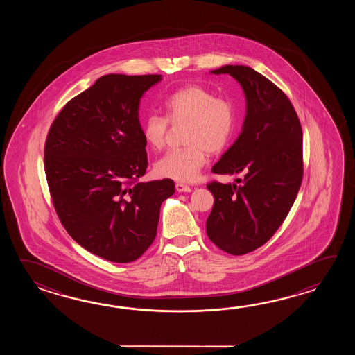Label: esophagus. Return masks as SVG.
Masks as SVG:
<instances>
[{
	"label": "esophagus",
	"mask_w": 355,
	"mask_h": 355,
	"mask_svg": "<svg viewBox=\"0 0 355 355\" xmlns=\"http://www.w3.org/2000/svg\"><path fill=\"white\" fill-rule=\"evenodd\" d=\"M176 190L179 191V193H190L191 191V188L188 187V185H185V184H181V182H176Z\"/></svg>",
	"instance_id": "esophagus-1"
}]
</instances>
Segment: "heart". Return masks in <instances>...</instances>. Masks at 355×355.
<instances>
[{
    "instance_id": "1",
    "label": "heart",
    "mask_w": 355,
    "mask_h": 355,
    "mask_svg": "<svg viewBox=\"0 0 355 355\" xmlns=\"http://www.w3.org/2000/svg\"><path fill=\"white\" fill-rule=\"evenodd\" d=\"M165 116L148 114L142 121V136L153 151L166 146L171 125L184 124L181 139L187 144L167 152L155 165L159 178L194 181L203 168L208 153L217 155L234 136L237 113L234 103L216 96L213 91L189 85L166 98Z\"/></svg>"
}]
</instances>
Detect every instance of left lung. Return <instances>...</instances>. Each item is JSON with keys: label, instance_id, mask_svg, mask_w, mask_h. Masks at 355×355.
<instances>
[{"label": "left lung", "instance_id": "obj_1", "mask_svg": "<svg viewBox=\"0 0 355 355\" xmlns=\"http://www.w3.org/2000/svg\"><path fill=\"white\" fill-rule=\"evenodd\" d=\"M241 83L248 110L241 135L211 167L218 175L245 174L236 184H207L214 196L207 234L218 249L245 255L263 246L287 218L303 179L301 121L287 95L246 66H223Z\"/></svg>", "mask_w": 355, "mask_h": 355}]
</instances>
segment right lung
<instances>
[{
  "instance_id": "right-lung-1",
  "label": "right lung",
  "mask_w": 355,
  "mask_h": 355,
  "mask_svg": "<svg viewBox=\"0 0 355 355\" xmlns=\"http://www.w3.org/2000/svg\"><path fill=\"white\" fill-rule=\"evenodd\" d=\"M161 75H105L71 98L44 146L54 209L83 249L113 263L142 257L157 234L174 180L139 182L148 165L138 119L144 91Z\"/></svg>"
}]
</instances>
